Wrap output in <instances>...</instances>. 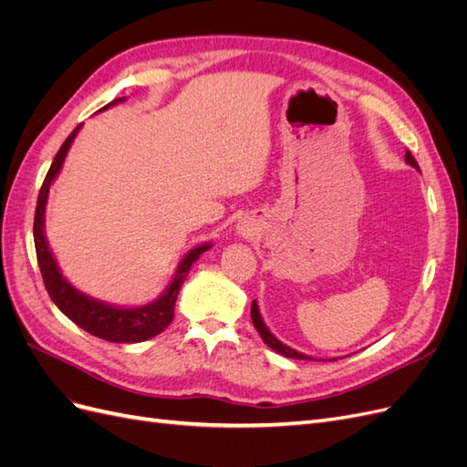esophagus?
Returning <instances> with one entry per match:
<instances>
[{"label": "esophagus", "mask_w": 467, "mask_h": 467, "mask_svg": "<svg viewBox=\"0 0 467 467\" xmlns=\"http://www.w3.org/2000/svg\"><path fill=\"white\" fill-rule=\"evenodd\" d=\"M235 232H237L239 237H253L257 230H255V225H253L251 220L242 218V220L235 223Z\"/></svg>", "instance_id": "1"}]
</instances>
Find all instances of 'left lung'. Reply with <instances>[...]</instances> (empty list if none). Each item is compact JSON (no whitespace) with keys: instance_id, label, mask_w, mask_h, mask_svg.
Masks as SVG:
<instances>
[{"instance_id":"1","label":"left lung","mask_w":467,"mask_h":467,"mask_svg":"<svg viewBox=\"0 0 467 467\" xmlns=\"http://www.w3.org/2000/svg\"><path fill=\"white\" fill-rule=\"evenodd\" d=\"M405 163L407 165H411V167H415L417 171H420L419 169V163L415 161V158L411 155V151H405ZM251 321H253V325H255V329L259 331V335H261V338L265 341V345L266 347H271L275 352H278V355H282V357H286V358H298V360H314L312 357H307V355H304V352H298V350H294L292 347H288V345H285L282 341H278V338L268 331V327L265 325V321H263V317H261V312H259V306H257V300H253L251 302ZM333 360H337V358H333Z\"/></svg>"}]
</instances>
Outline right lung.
<instances>
[{
  "label": "right lung",
  "mask_w": 467,
  "mask_h": 467,
  "mask_svg": "<svg viewBox=\"0 0 467 467\" xmlns=\"http://www.w3.org/2000/svg\"><path fill=\"white\" fill-rule=\"evenodd\" d=\"M124 99L126 97L115 99V101H110L101 110L122 103ZM79 130H81V124H78L76 130L66 138V142L62 144L58 153H56V158H54L48 173L45 177V182H42L40 192H38L33 235H35V249H36V261L40 266V275H42V280H45V286H47V292L52 298V302L58 306L60 312L67 319H72L78 327L91 333L93 337L105 338V341H110V343H142L155 335H160L163 329L169 327V323L173 321L175 302H177V294L181 290V285L189 276L192 263L199 259L204 251H208L212 247V244H201V245L192 247L177 265V271H175L171 282H169V286L161 292L160 298H155L153 302H150L146 306L126 307V306L107 304V302H101L97 298H91V296L83 294L76 286L69 285L67 278L62 275L58 263H56V259L52 255V249L47 242L45 212H47L50 185L62 171L66 155H67L69 148H72Z\"/></svg>",
  "instance_id": "right-lung-1"
}]
</instances>
